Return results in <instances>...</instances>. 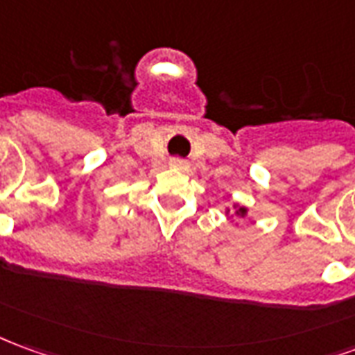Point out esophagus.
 I'll return each instance as SVG.
<instances>
[{
	"mask_svg": "<svg viewBox=\"0 0 355 355\" xmlns=\"http://www.w3.org/2000/svg\"><path fill=\"white\" fill-rule=\"evenodd\" d=\"M171 167H173V169H186L188 163H186L184 159H180V157H173V159H171Z\"/></svg>",
	"mask_w": 355,
	"mask_h": 355,
	"instance_id": "obj_1",
	"label": "esophagus"
}]
</instances>
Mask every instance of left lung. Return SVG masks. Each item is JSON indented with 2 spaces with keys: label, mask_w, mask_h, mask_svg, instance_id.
Instances as JSON below:
<instances>
[{
  "label": "left lung",
  "mask_w": 355,
  "mask_h": 355,
  "mask_svg": "<svg viewBox=\"0 0 355 355\" xmlns=\"http://www.w3.org/2000/svg\"><path fill=\"white\" fill-rule=\"evenodd\" d=\"M234 207H236V215H240V217H246V213H248L246 207H238V205H234Z\"/></svg>",
  "instance_id": "8db88e82"
}]
</instances>
